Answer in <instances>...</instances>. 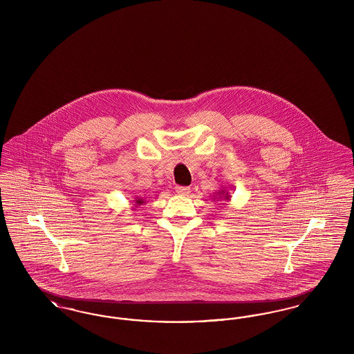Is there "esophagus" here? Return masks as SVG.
<instances>
[{
  "instance_id": "esophagus-1",
  "label": "esophagus",
  "mask_w": 354,
  "mask_h": 354,
  "mask_svg": "<svg viewBox=\"0 0 354 354\" xmlns=\"http://www.w3.org/2000/svg\"><path fill=\"white\" fill-rule=\"evenodd\" d=\"M176 192L179 194V195H188L191 191H189V187H183V185H178L176 187Z\"/></svg>"
}]
</instances>
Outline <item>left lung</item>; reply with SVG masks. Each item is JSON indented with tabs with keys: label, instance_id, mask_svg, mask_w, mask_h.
Returning <instances> with one entry per match:
<instances>
[{
	"label": "left lung",
	"instance_id": "1",
	"mask_svg": "<svg viewBox=\"0 0 354 354\" xmlns=\"http://www.w3.org/2000/svg\"><path fill=\"white\" fill-rule=\"evenodd\" d=\"M212 199H214V202H219V199H223V201H227V202H230L231 201V195L227 192V187H223L220 191L216 192V195L215 196H212Z\"/></svg>",
	"mask_w": 354,
	"mask_h": 354
}]
</instances>
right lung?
Instances as JSON below:
<instances>
[{
  "label": "right lung",
  "instance_id": "1",
  "mask_svg": "<svg viewBox=\"0 0 354 354\" xmlns=\"http://www.w3.org/2000/svg\"><path fill=\"white\" fill-rule=\"evenodd\" d=\"M133 203H135L134 205H135V208H136V207H138V205H140V204H145V199H140V198H135V201ZM134 208V209H135Z\"/></svg>",
  "mask_w": 354,
  "mask_h": 354
}]
</instances>
